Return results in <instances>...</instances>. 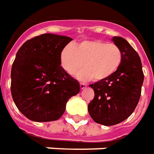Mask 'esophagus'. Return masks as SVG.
Returning <instances> with one entry per match:
<instances>
[{"instance_id":"1","label":"esophagus","mask_w":154,"mask_h":154,"mask_svg":"<svg viewBox=\"0 0 154 154\" xmlns=\"http://www.w3.org/2000/svg\"><path fill=\"white\" fill-rule=\"evenodd\" d=\"M86 87V84H84V83H80V88L81 90H83V89H85Z\"/></svg>"}]
</instances>
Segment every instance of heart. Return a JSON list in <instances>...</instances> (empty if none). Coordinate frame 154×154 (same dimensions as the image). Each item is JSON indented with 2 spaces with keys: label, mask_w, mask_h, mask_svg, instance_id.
Segmentation results:
<instances>
[{
  "label": "heart",
  "mask_w": 154,
  "mask_h": 154,
  "mask_svg": "<svg viewBox=\"0 0 154 154\" xmlns=\"http://www.w3.org/2000/svg\"><path fill=\"white\" fill-rule=\"evenodd\" d=\"M122 61V52L118 45L100 40H84L62 49L60 63L68 74L85 66L76 73L77 79L105 80L118 71Z\"/></svg>",
  "instance_id": "obj_1"
}]
</instances>
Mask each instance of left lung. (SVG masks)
Instances as JSON below:
<instances>
[{"label": "left lung", "mask_w": 154, "mask_h": 154, "mask_svg": "<svg viewBox=\"0 0 154 154\" xmlns=\"http://www.w3.org/2000/svg\"><path fill=\"white\" fill-rule=\"evenodd\" d=\"M112 42L122 52V61L113 75L90 86L94 97L88 104L92 119L103 126H113L126 120L134 112L144 82L140 58L129 42L121 36Z\"/></svg>", "instance_id": "1"}]
</instances>
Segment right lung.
Returning <instances> with one entry per match:
<instances>
[{"label": "right lung", "instance_id": "obj_1", "mask_svg": "<svg viewBox=\"0 0 154 154\" xmlns=\"http://www.w3.org/2000/svg\"><path fill=\"white\" fill-rule=\"evenodd\" d=\"M71 37L45 33L28 40L16 54L11 68V94L29 120H58L80 84L60 66V54Z\"/></svg>", "mask_w": 154, "mask_h": 154}]
</instances>
